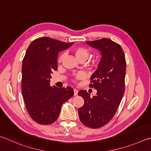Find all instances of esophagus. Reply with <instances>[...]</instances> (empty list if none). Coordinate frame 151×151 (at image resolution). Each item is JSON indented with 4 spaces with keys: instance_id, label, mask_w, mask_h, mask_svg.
Masks as SVG:
<instances>
[{
    "instance_id": "1",
    "label": "esophagus",
    "mask_w": 151,
    "mask_h": 151,
    "mask_svg": "<svg viewBox=\"0 0 151 151\" xmlns=\"http://www.w3.org/2000/svg\"><path fill=\"white\" fill-rule=\"evenodd\" d=\"M73 91H74V96H77L78 95V89H73Z\"/></svg>"
}]
</instances>
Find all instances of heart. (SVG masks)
Masks as SVG:
<instances>
[{
    "mask_svg": "<svg viewBox=\"0 0 151 151\" xmlns=\"http://www.w3.org/2000/svg\"><path fill=\"white\" fill-rule=\"evenodd\" d=\"M73 52L74 55H75L76 58H77V59L79 61H80V60L85 61L87 59V58H88L89 54V50L87 49L86 47H83V46L76 47V48H74ZM64 56H65L64 53H62V54H61L60 55L59 58H58V62H59V63L62 62V61L63 60ZM80 78H81L80 74H78V75H76V80L80 79Z\"/></svg>",
    "mask_w": 151,
    "mask_h": 151,
    "instance_id": "b5f03b06",
    "label": "heart"
}]
</instances>
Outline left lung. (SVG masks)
Segmentation results:
<instances>
[{"label": "left lung", "instance_id": "obj_1", "mask_svg": "<svg viewBox=\"0 0 151 151\" xmlns=\"http://www.w3.org/2000/svg\"><path fill=\"white\" fill-rule=\"evenodd\" d=\"M86 43L101 52V59L89 84L97 89L96 96L91 97L86 90L78 92L84 100L78 115L84 125L97 129L109 123L119 106L125 92L126 61L122 47L111 40L102 38Z\"/></svg>", "mask_w": 151, "mask_h": 151}]
</instances>
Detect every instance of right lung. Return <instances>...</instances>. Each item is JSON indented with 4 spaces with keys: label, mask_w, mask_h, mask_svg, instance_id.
Wrapping results in <instances>:
<instances>
[{
    "label": "right lung",
    "mask_w": 151,
    "mask_h": 151,
    "mask_svg": "<svg viewBox=\"0 0 151 151\" xmlns=\"http://www.w3.org/2000/svg\"><path fill=\"white\" fill-rule=\"evenodd\" d=\"M73 44L42 37L32 42L26 50L22 67V93L29 115L40 125L56 121L62 104L73 96L70 86L60 89L50 86L51 73L58 70V54Z\"/></svg>",
    "instance_id": "right-lung-1"
}]
</instances>
